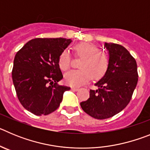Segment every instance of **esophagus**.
<instances>
[{
	"label": "esophagus",
	"instance_id": "esophagus-1",
	"mask_svg": "<svg viewBox=\"0 0 150 150\" xmlns=\"http://www.w3.org/2000/svg\"><path fill=\"white\" fill-rule=\"evenodd\" d=\"M71 89H72L73 91H78V90H79V88H77V87H72Z\"/></svg>",
	"mask_w": 150,
	"mask_h": 150
}]
</instances>
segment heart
I'll list each match as a JSON object with an SVG mask.
<instances>
[{
  "instance_id": "b5f03b06",
  "label": "heart",
  "mask_w": 150,
  "mask_h": 150,
  "mask_svg": "<svg viewBox=\"0 0 150 150\" xmlns=\"http://www.w3.org/2000/svg\"><path fill=\"white\" fill-rule=\"evenodd\" d=\"M75 55L83 58L79 70L67 73L64 79L67 85L71 86H80L93 79L102 77L109 67V57L105 52L99 51L98 47L89 43H80L74 46ZM71 56L67 50L61 53L59 58V66L63 71H67L71 67Z\"/></svg>"
}]
</instances>
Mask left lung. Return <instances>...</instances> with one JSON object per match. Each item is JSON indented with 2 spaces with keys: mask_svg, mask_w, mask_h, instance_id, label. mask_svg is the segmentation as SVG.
<instances>
[{
  "mask_svg": "<svg viewBox=\"0 0 150 150\" xmlns=\"http://www.w3.org/2000/svg\"><path fill=\"white\" fill-rule=\"evenodd\" d=\"M109 67L104 76L90 90L89 98L80 103L82 109L97 120L115 116L126 107L138 80L137 62L124 46L105 43Z\"/></svg>",
  "mask_w": 150,
  "mask_h": 150,
  "instance_id": "left-lung-1",
  "label": "left lung"
}]
</instances>
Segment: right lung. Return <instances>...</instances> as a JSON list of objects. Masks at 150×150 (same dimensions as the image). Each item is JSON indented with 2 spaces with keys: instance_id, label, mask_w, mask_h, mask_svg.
I'll return each mask as SVG.
<instances>
[{
  "instance_id": "add662e5",
  "label": "right lung",
  "mask_w": 150,
  "mask_h": 150,
  "mask_svg": "<svg viewBox=\"0 0 150 150\" xmlns=\"http://www.w3.org/2000/svg\"><path fill=\"white\" fill-rule=\"evenodd\" d=\"M72 42L65 38L30 40L16 54L12 77L22 105L37 116L59 108L70 87L58 84L63 78L59 58Z\"/></svg>"
}]
</instances>
